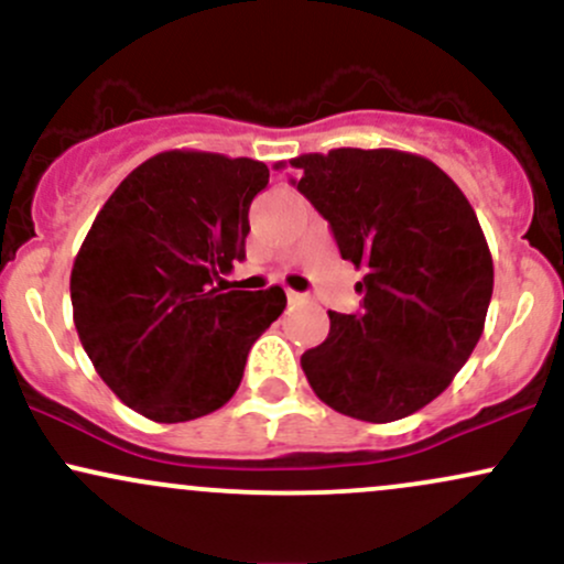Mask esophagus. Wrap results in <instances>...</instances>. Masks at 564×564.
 <instances>
[{"mask_svg":"<svg viewBox=\"0 0 564 564\" xmlns=\"http://www.w3.org/2000/svg\"><path fill=\"white\" fill-rule=\"evenodd\" d=\"M307 300H310L307 294H300V291H289V302H294V304H304Z\"/></svg>","mask_w":564,"mask_h":564,"instance_id":"esophagus-1","label":"esophagus"}]
</instances>
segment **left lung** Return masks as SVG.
<instances>
[{"label":"left lung","instance_id":"left-lung-1","mask_svg":"<svg viewBox=\"0 0 564 564\" xmlns=\"http://www.w3.org/2000/svg\"><path fill=\"white\" fill-rule=\"evenodd\" d=\"M291 166L341 260L366 270L360 310L328 313L304 377L345 416L398 422L432 403L480 341L494 260L475 209L430 159L390 148H336Z\"/></svg>","mask_w":564,"mask_h":564}]
</instances>
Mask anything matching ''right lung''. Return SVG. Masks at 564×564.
I'll list each match as a JSON object with an SVG mask.
<instances>
[{
	"label": "right lung",
	"instance_id": "add662e5",
	"mask_svg": "<svg viewBox=\"0 0 564 564\" xmlns=\"http://www.w3.org/2000/svg\"><path fill=\"white\" fill-rule=\"evenodd\" d=\"M262 161L166 151L106 200L70 270L74 323L100 379L161 424L223 408L246 355L286 307L281 286L238 291Z\"/></svg>",
	"mask_w": 564,
	"mask_h": 564
}]
</instances>
